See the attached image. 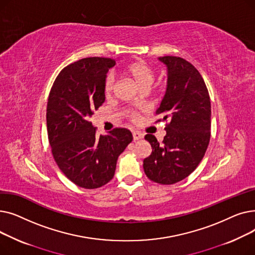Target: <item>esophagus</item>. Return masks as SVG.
Here are the masks:
<instances>
[{
	"label": "esophagus",
	"instance_id": "1",
	"mask_svg": "<svg viewBox=\"0 0 255 255\" xmlns=\"http://www.w3.org/2000/svg\"><path fill=\"white\" fill-rule=\"evenodd\" d=\"M132 136H133V139L134 140H138V139H141L143 137V134L138 131H134L132 133Z\"/></svg>",
	"mask_w": 255,
	"mask_h": 255
}]
</instances>
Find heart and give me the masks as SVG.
<instances>
[{
    "instance_id": "obj_1",
    "label": "heart",
    "mask_w": 255,
    "mask_h": 255,
    "mask_svg": "<svg viewBox=\"0 0 255 255\" xmlns=\"http://www.w3.org/2000/svg\"><path fill=\"white\" fill-rule=\"evenodd\" d=\"M128 74L135 80V83L143 90L146 91L151 88L155 79V73L152 69V67L142 61H136L131 63L127 67ZM116 87V76L114 73H107L104 83H103V92L106 97H111L115 91ZM125 116L129 118L133 122L138 120L139 113L136 110L127 109L125 112Z\"/></svg>"
}]
</instances>
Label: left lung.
<instances>
[{"label":"left lung","instance_id":"1","mask_svg":"<svg viewBox=\"0 0 255 255\" xmlns=\"http://www.w3.org/2000/svg\"><path fill=\"white\" fill-rule=\"evenodd\" d=\"M167 66V89L157 110L166 121V135L159 142L152 134L144 138L152 153L143 160L145 176L151 181L171 185L198 166L211 137V101L203 76L195 67L180 57L159 58Z\"/></svg>","mask_w":255,"mask_h":255}]
</instances>
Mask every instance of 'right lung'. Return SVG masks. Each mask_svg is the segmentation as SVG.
Wrapping results in <instances>:
<instances>
[{
  "instance_id": "add662e5",
  "label": "right lung",
  "mask_w": 255,
  "mask_h": 255,
  "mask_svg": "<svg viewBox=\"0 0 255 255\" xmlns=\"http://www.w3.org/2000/svg\"><path fill=\"white\" fill-rule=\"evenodd\" d=\"M116 65L111 58L74 62L57 76L49 92L46 125L51 154L64 175L78 187L95 189L115 176L117 160L132 141L126 128L97 136L89 120L105 101L103 83Z\"/></svg>"
}]
</instances>
